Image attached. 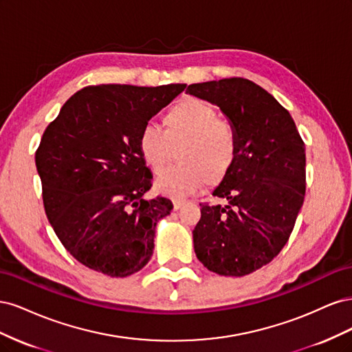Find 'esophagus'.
<instances>
[{
  "label": "esophagus",
  "instance_id": "1",
  "mask_svg": "<svg viewBox=\"0 0 352 352\" xmlns=\"http://www.w3.org/2000/svg\"><path fill=\"white\" fill-rule=\"evenodd\" d=\"M185 202H186L185 199H175V201H173V210L177 211L180 207H182V206L185 204Z\"/></svg>",
  "mask_w": 352,
  "mask_h": 352
}]
</instances>
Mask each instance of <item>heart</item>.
I'll list each match as a JSON object with an SVG mask.
<instances>
[{"mask_svg":"<svg viewBox=\"0 0 352 352\" xmlns=\"http://www.w3.org/2000/svg\"><path fill=\"white\" fill-rule=\"evenodd\" d=\"M179 166L160 177L155 186L168 197H184L202 185L225 180L238 160V133L232 123L219 119L207 101L188 97L164 116V131L146 123L138 133L136 146L154 175L164 172L172 160V146L180 145Z\"/></svg>","mask_w":352,"mask_h":352,"instance_id":"1","label":"heart"}]
</instances>
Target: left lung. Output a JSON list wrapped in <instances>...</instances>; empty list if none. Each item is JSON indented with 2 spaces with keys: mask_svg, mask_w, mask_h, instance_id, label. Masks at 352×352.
<instances>
[{
  "mask_svg": "<svg viewBox=\"0 0 352 352\" xmlns=\"http://www.w3.org/2000/svg\"><path fill=\"white\" fill-rule=\"evenodd\" d=\"M188 94L220 107L238 133V160L201 206L192 230L198 260L220 276H245L286 245L305 195V145L289 111L248 79L189 85Z\"/></svg>",
  "mask_w": 352,
  "mask_h": 352,
  "instance_id": "8db88e82",
  "label": "left lung"
}]
</instances>
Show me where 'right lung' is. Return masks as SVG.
<instances>
[{"label": "right lung", "instance_id": "add662e5", "mask_svg": "<svg viewBox=\"0 0 352 352\" xmlns=\"http://www.w3.org/2000/svg\"><path fill=\"white\" fill-rule=\"evenodd\" d=\"M185 88L87 87L42 135L35 163L47 217L65 248L91 270L126 278L150 261L157 223L173 204L144 199L153 175L136 138Z\"/></svg>", "mask_w": 352, "mask_h": 352}]
</instances>
